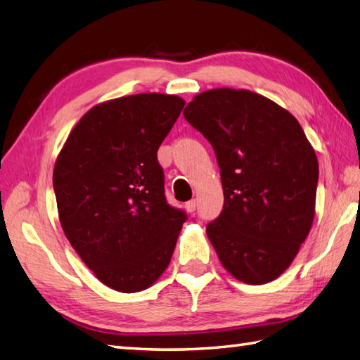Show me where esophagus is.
Returning <instances> with one entry per match:
<instances>
[{
	"label": "esophagus",
	"instance_id": "34e87169",
	"mask_svg": "<svg viewBox=\"0 0 360 360\" xmlns=\"http://www.w3.org/2000/svg\"><path fill=\"white\" fill-rule=\"evenodd\" d=\"M196 207H198V204H196L195 199H191V200H188V202H186V210L188 213H193L196 210Z\"/></svg>",
	"mask_w": 360,
	"mask_h": 360
}]
</instances>
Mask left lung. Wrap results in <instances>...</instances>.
Returning a JSON list of instances; mask_svg holds the SVG:
<instances>
[{
	"label": "left lung",
	"instance_id": "obj_1",
	"mask_svg": "<svg viewBox=\"0 0 360 360\" xmlns=\"http://www.w3.org/2000/svg\"><path fill=\"white\" fill-rule=\"evenodd\" d=\"M210 142L224 208L207 236L224 269L262 285L285 271L311 230L319 164L300 124L245 89L202 91L184 110Z\"/></svg>",
	"mask_w": 360,
	"mask_h": 360
}]
</instances>
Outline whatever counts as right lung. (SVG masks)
<instances>
[{
  "instance_id": "obj_1",
  "label": "right lung",
  "mask_w": 360,
  "mask_h": 360,
  "mask_svg": "<svg viewBox=\"0 0 360 360\" xmlns=\"http://www.w3.org/2000/svg\"><path fill=\"white\" fill-rule=\"evenodd\" d=\"M184 104L164 94L98 104L56 158L53 188L64 235L96 278L121 293L160 279L187 219L167 204L156 156Z\"/></svg>"
}]
</instances>
